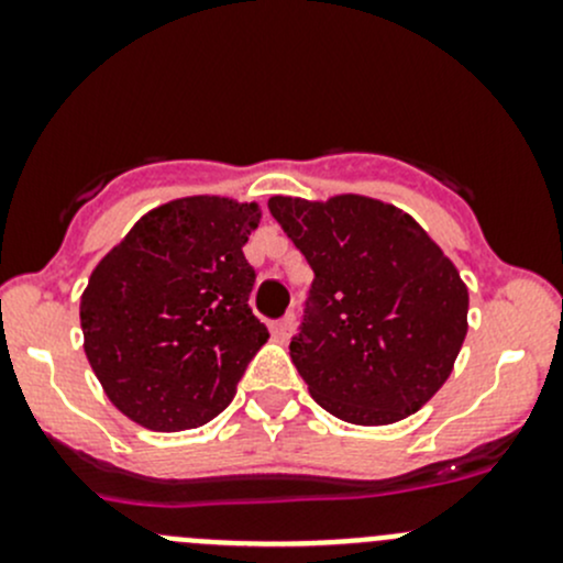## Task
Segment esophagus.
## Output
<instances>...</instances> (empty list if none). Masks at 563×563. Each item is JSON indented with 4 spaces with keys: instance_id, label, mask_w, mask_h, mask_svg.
Listing matches in <instances>:
<instances>
[{
    "instance_id": "1",
    "label": "esophagus",
    "mask_w": 563,
    "mask_h": 563,
    "mask_svg": "<svg viewBox=\"0 0 563 563\" xmlns=\"http://www.w3.org/2000/svg\"><path fill=\"white\" fill-rule=\"evenodd\" d=\"M294 329H297V318H294V313L272 323V334H275L277 343H288L294 334Z\"/></svg>"
}]
</instances>
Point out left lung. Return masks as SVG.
I'll use <instances>...</instances> for the list:
<instances>
[{
	"mask_svg": "<svg viewBox=\"0 0 563 563\" xmlns=\"http://www.w3.org/2000/svg\"><path fill=\"white\" fill-rule=\"evenodd\" d=\"M269 212L316 272L291 362L351 424H391L450 378L468 332V288L428 231L378 198L272 196Z\"/></svg>",
	"mask_w": 563,
	"mask_h": 563,
	"instance_id": "obj_1",
	"label": "left lung"
}]
</instances>
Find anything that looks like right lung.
I'll list each match as a JSON object with an SVG mask.
<instances>
[{
    "instance_id": "1",
    "label": "right lung",
    "mask_w": 563,
    "mask_h": 563,
    "mask_svg": "<svg viewBox=\"0 0 563 563\" xmlns=\"http://www.w3.org/2000/svg\"><path fill=\"white\" fill-rule=\"evenodd\" d=\"M258 223L255 201L174 198L150 209L89 275L84 351L108 400L141 428L207 424L269 340L247 305L255 272L242 253Z\"/></svg>"
}]
</instances>
